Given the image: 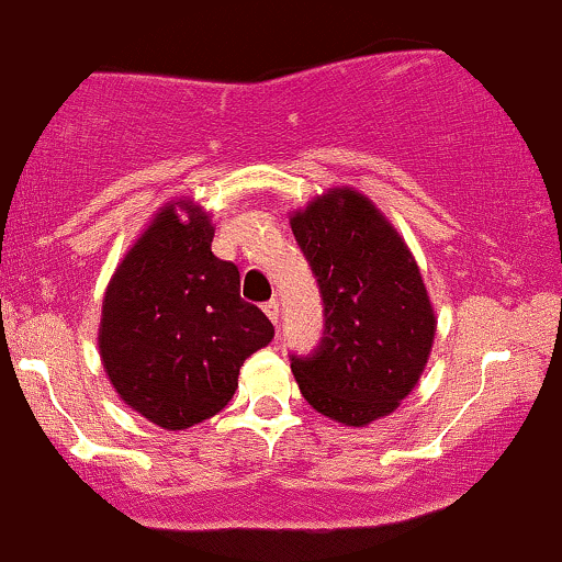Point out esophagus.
<instances>
[{"instance_id": "1", "label": "esophagus", "mask_w": 562, "mask_h": 562, "mask_svg": "<svg viewBox=\"0 0 562 562\" xmlns=\"http://www.w3.org/2000/svg\"><path fill=\"white\" fill-rule=\"evenodd\" d=\"M262 313L268 315L270 323H279V315H281V310H279V302H276V300L266 302V305H262Z\"/></svg>"}]
</instances>
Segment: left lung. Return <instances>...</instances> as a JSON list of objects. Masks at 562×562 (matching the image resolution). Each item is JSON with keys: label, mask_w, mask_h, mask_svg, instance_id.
I'll return each instance as SVG.
<instances>
[{"label": "left lung", "mask_w": 562, "mask_h": 562, "mask_svg": "<svg viewBox=\"0 0 562 562\" xmlns=\"http://www.w3.org/2000/svg\"><path fill=\"white\" fill-rule=\"evenodd\" d=\"M323 296L326 331L294 358L302 397L345 426L394 413L431 355L437 315L400 231L352 187L328 189L289 217Z\"/></svg>", "instance_id": "obj_1"}]
</instances>
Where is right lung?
I'll return each instance as SVG.
<instances>
[{"label":"right lung","mask_w":562,"mask_h":562,"mask_svg":"<svg viewBox=\"0 0 562 562\" xmlns=\"http://www.w3.org/2000/svg\"><path fill=\"white\" fill-rule=\"evenodd\" d=\"M215 226L170 200L131 244L102 300L99 358L131 411L168 431L213 418L273 323L239 296V268L213 255Z\"/></svg>","instance_id":"obj_1"}]
</instances>
